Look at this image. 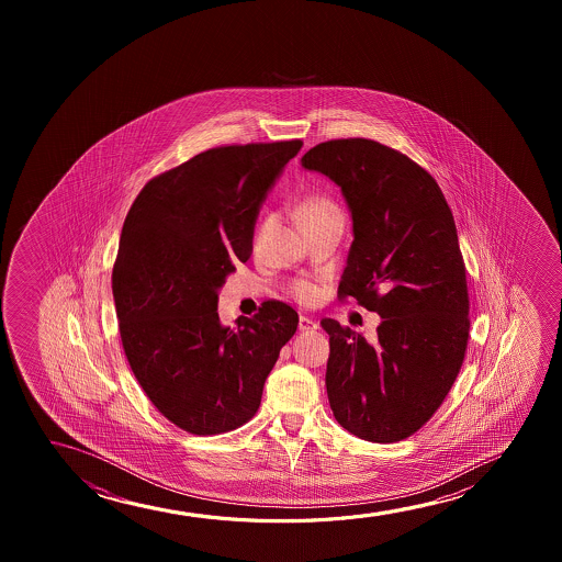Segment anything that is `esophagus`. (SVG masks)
Wrapping results in <instances>:
<instances>
[{"instance_id": "obj_1", "label": "esophagus", "mask_w": 562, "mask_h": 562, "mask_svg": "<svg viewBox=\"0 0 562 562\" xmlns=\"http://www.w3.org/2000/svg\"><path fill=\"white\" fill-rule=\"evenodd\" d=\"M300 331H315L318 328V324L313 318H307V316H301L300 318Z\"/></svg>"}]
</instances>
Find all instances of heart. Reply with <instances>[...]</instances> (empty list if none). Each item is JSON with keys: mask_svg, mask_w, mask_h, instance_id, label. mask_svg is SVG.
Segmentation results:
<instances>
[{"mask_svg": "<svg viewBox=\"0 0 562 562\" xmlns=\"http://www.w3.org/2000/svg\"><path fill=\"white\" fill-rule=\"evenodd\" d=\"M334 211H338V209H336L331 201L321 198V195H311V198H305L297 205V221H300V224L307 223L311 218L326 215V213H334ZM293 295L301 303H313L318 297V290L311 282H297V284L293 285Z\"/></svg>", "mask_w": 562, "mask_h": 562, "instance_id": "b5f03b06", "label": "heart"}]
</instances>
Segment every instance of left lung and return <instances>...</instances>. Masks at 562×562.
Returning <instances> with one entry per match:
<instances>
[{
  "label": "left lung",
  "instance_id": "1",
  "mask_svg": "<svg viewBox=\"0 0 562 562\" xmlns=\"http://www.w3.org/2000/svg\"><path fill=\"white\" fill-rule=\"evenodd\" d=\"M301 167L341 190L353 244L339 297L380 315L376 338L323 318L326 392L347 431L374 443L415 434L438 411L469 341V292L453 213L407 155L364 138L308 149Z\"/></svg>",
  "mask_w": 562,
  "mask_h": 562
}]
</instances>
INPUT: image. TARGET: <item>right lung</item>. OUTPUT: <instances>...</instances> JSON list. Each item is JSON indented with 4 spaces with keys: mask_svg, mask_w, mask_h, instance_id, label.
<instances>
[{
    "mask_svg": "<svg viewBox=\"0 0 562 562\" xmlns=\"http://www.w3.org/2000/svg\"><path fill=\"white\" fill-rule=\"evenodd\" d=\"M303 142L207 149L149 180L123 224L113 269L119 330L132 372L178 428L215 436L247 423L300 316L262 303L236 326L218 292L254 254L257 216Z\"/></svg>",
    "mask_w": 562,
    "mask_h": 562,
    "instance_id": "add662e5",
    "label": "right lung"
}]
</instances>
